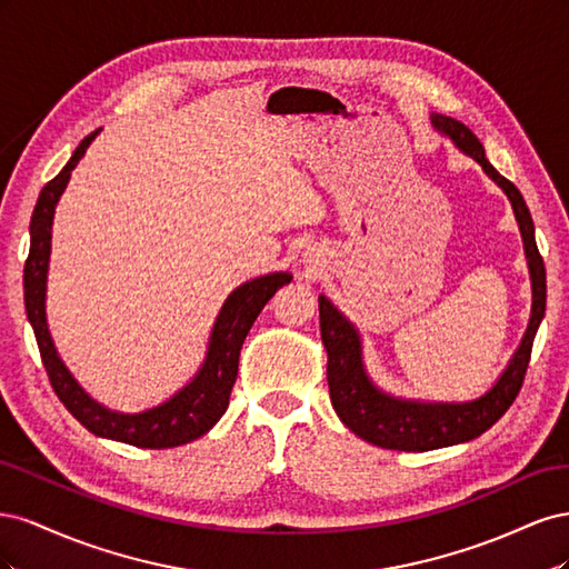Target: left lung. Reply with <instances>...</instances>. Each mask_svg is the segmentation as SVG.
Segmentation results:
<instances>
[{"mask_svg":"<svg viewBox=\"0 0 569 569\" xmlns=\"http://www.w3.org/2000/svg\"><path fill=\"white\" fill-rule=\"evenodd\" d=\"M429 120H432V128L449 137L465 157L475 159L508 197L525 244L531 280V316L518 351L512 353L506 370L489 391L472 401H422L403 399V396H393L377 387L366 370L363 339H360L358 327L325 295L318 297L320 337L327 351V385H330V399L339 420L368 443L410 453L472 441L503 418L515 396L520 393L529 366L531 343L546 313V268L537 249V239H533V222L520 189L489 163L485 147L468 126L441 113H432Z\"/></svg>","mask_w":569,"mask_h":569,"instance_id":"obj_1","label":"left lung"}]
</instances>
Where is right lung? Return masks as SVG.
Returning <instances> with one entry per match:
<instances>
[{
  "mask_svg": "<svg viewBox=\"0 0 569 569\" xmlns=\"http://www.w3.org/2000/svg\"><path fill=\"white\" fill-rule=\"evenodd\" d=\"M97 134L99 130L84 137L73 151L71 161L61 168V173L42 187L36 211H32L30 253L23 270L26 313L32 325V332H36L49 382L54 387L61 403L82 427H88L92 435L101 439L123 441L137 446V449H173V446L189 443L209 432L222 418V412L228 410L242 343L258 313L263 311V306L272 299L274 291L291 282V274L287 270L268 272L261 274V278L247 280L244 284L230 291V297L220 306L218 318L211 327L203 363L199 366L192 380L163 403L144 408L140 412H120L92 399L78 385L71 370L66 368L54 347V339H51L47 325V274L51 256V226H54L57 203L68 180H71L73 168L80 163Z\"/></svg>",
  "mask_w": 569,
  "mask_h": 569,
  "instance_id": "right-lung-1",
  "label": "right lung"
}]
</instances>
